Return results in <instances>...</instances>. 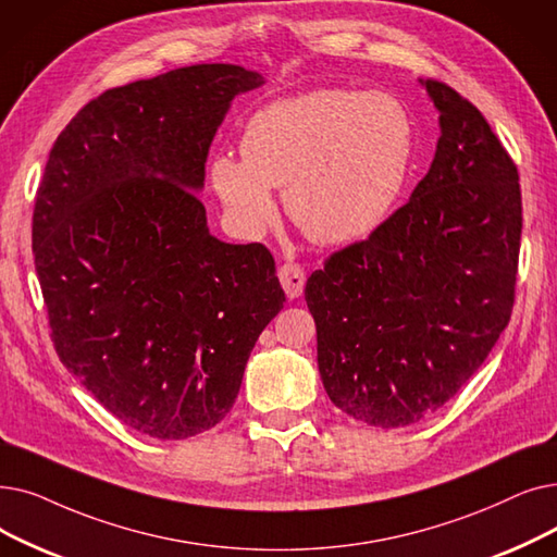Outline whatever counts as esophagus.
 I'll list each match as a JSON object with an SVG mask.
<instances>
[{"label":"esophagus","instance_id":"1","mask_svg":"<svg viewBox=\"0 0 557 557\" xmlns=\"http://www.w3.org/2000/svg\"><path fill=\"white\" fill-rule=\"evenodd\" d=\"M277 277H280V284L284 288V294L292 298V300L302 294L307 277H305V271H302L300 263H294V261L282 263L280 269H277Z\"/></svg>","mask_w":557,"mask_h":557}]
</instances>
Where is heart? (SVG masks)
I'll return each instance as SVG.
<instances>
[{"label": "heart", "instance_id": "obj_1", "mask_svg": "<svg viewBox=\"0 0 557 557\" xmlns=\"http://www.w3.org/2000/svg\"><path fill=\"white\" fill-rule=\"evenodd\" d=\"M414 125L386 92L321 88L250 115L240 159L215 154L209 182L230 221L257 234L275 215L271 188L302 234L342 246L375 232L405 184Z\"/></svg>", "mask_w": 557, "mask_h": 557}]
</instances>
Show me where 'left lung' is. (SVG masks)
<instances>
[{"mask_svg":"<svg viewBox=\"0 0 557 557\" xmlns=\"http://www.w3.org/2000/svg\"><path fill=\"white\" fill-rule=\"evenodd\" d=\"M423 86L442 127L428 175L305 286L325 392L375 428L412 425L446 405L487 359L515 305L517 163L467 98L437 79Z\"/></svg>","mask_w":557,"mask_h":557,"instance_id":"left-lung-1","label":"left lung"}]
</instances>
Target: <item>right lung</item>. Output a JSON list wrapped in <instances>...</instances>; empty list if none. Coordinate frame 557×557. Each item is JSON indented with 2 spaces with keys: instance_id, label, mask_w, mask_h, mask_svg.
<instances>
[{
  "instance_id": "add662e5",
  "label": "right lung",
  "mask_w": 557,
  "mask_h": 557,
  "mask_svg": "<svg viewBox=\"0 0 557 557\" xmlns=\"http://www.w3.org/2000/svg\"><path fill=\"white\" fill-rule=\"evenodd\" d=\"M261 84L200 63L109 88L59 134L38 186L32 246L57 355L154 440L225 419L286 302L271 250L211 236L196 193L230 102Z\"/></svg>"
}]
</instances>
